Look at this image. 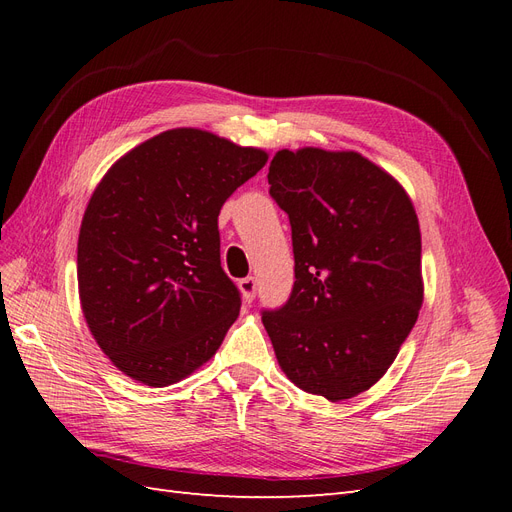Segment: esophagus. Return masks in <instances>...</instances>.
<instances>
[{
	"mask_svg": "<svg viewBox=\"0 0 512 512\" xmlns=\"http://www.w3.org/2000/svg\"><path fill=\"white\" fill-rule=\"evenodd\" d=\"M239 290L243 294V301L245 303H252L254 297H256V280L250 275V277H243V280H239Z\"/></svg>",
	"mask_w": 512,
	"mask_h": 512,
	"instance_id": "34e87169",
	"label": "esophagus"
}]
</instances>
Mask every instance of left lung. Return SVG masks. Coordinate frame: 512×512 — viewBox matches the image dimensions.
<instances>
[{
    "mask_svg": "<svg viewBox=\"0 0 512 512\" xmlns=\"http://www.w3.org/2000/svg\"><path fill=\"white\" fill-rule=\"evenodd\" d=\"M267 179L290 220L294 286L262 324L299 389L350 399L386 374L423 305L412 200L356 151L282 149Z\"/></svg>",
    "mask_w": 512,
    "mask_h": 512,
    "instance_id": "1",
    "label": "left lung"
}]
</instances>
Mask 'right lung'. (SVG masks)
I'll return each mask as SVG.
<instances>
[{"label":"right lung","instance_id":"add662e5","mask_svg":"<svg viewBox=\"0 0 512 512\" xmlns=\"http://www.w3.org/2000/svg\"><path fill=\"white\" fill-rule=\"evenodd\" d=\"M267 153L196 128L166 130L119 158L89 198L79 232V297L102 352L147 386L207 363L241 294L220 262L226 198Z\"/></svg>","mask_w":512,"mask_h":512}]
</instances>
